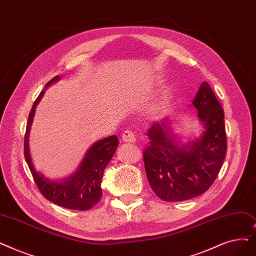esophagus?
Here are the masks:
<instances>
[{
    "label": "esophagus",
    "instance_id": "1",
    "mask_svg": "<svg viewBox=\"0 0 256 256\" xmlns=\"http://www.w3.org/2000/svg\"><path fill=\"white\" fill-rule=\"evenodd\" d=\"M122 140L124 142L134 143L136 141V136L134 132H132L130 130H124V134H122Z\"/></svg>",
    "mask_w": 256,
    "mask_h": 256
}]
</instances>
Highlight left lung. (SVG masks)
Masks as SVG:
<instances>
[{
    "instance_id": "8db88e82",
    "label": "left lung",
    "mask_w": 256,
    "mask_h": 256,
    "mask_svg": "<svg viewBox=\"0 0 256 256\" xmlns=\"http://www.w3.org/2000/svg\"><path fill=\"white\" fill-rule=\"evenodd\" d=\"M205 128L201 137L181 143L168 119L154 122L148 132L144 166L154 192L166 202L186 201L212 185L227 152L224 110L210 86L204 82L194 99Z\"/></svg>"
}]
</instances>
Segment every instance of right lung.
I'll list each match as a JSON object with an SVG mask.
<instances>
[{"label": "right lung", "instance_id": "right-lung-1", "mask_svg": "<svg viewBox=\"0 0 256 256\" xmlns=\"http://www.w3.org/2000/svg\"><path fill=\"white\" fill-rule=\"evenodd\" d=\"M60 80V76H55L47 84ZM45 91H42L32 106L28 117L26 134L24 140L25 159L29 170L33 176L40 194L50 202L62 207L74 210H88L100 201L102 196V181L106 166L116 152L118 146L117 136H110L102 140L95 142L88 148L82 162L77 170L62 181H53L38 172L32 163L29 150V132L34 117L36 108Z\"/></svg>", "mask_w": 256, "mask_h": 256}]
</instances>
